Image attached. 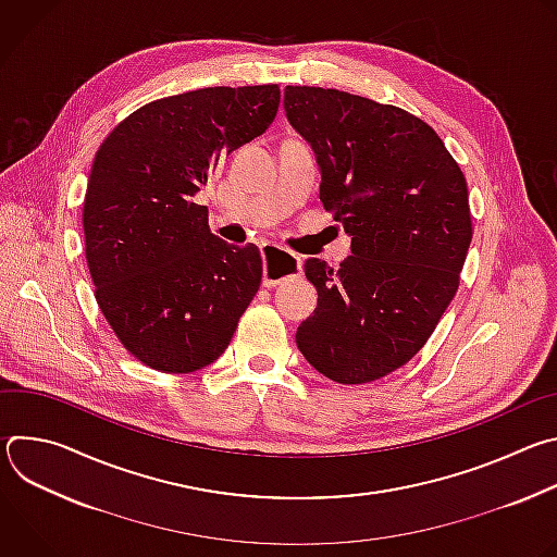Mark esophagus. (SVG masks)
<instances>
[{
  "instance_id": "esophagus-1",
  "label": "esophagus",
  "mask_w": 557,
  "mask_h": 557,
  "mask_svg": "<svg viewBox=\"0 0 557 557\" xmlns=\"http://www.w3.org/2000/svg\"><path fill=\"white\" fill-rule=\"evenodd\" d=\"M262 258H264L262 284L267 288H273V286L282 284L284 280H290V277L301 273V258H297L290 251H284L282 247L264 245L262 247Z\"/></svg>"
}]
</instances>
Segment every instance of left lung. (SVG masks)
Masks as SVG:
<instances>
[{
  "label": "left lung",
  "instance_id": "1",
  "mask_svg": "<svg viewBox=\"0 0 557 557\" xmlns=\"http://www.w3.org/2000/svg\"><path fill=\"white\" fill-rule=\"evenodd\" d=\"M284 110L314 151L324 209L352 235L337 271L304 264L317 308L297 348L337 383H370L425 346L458 290L471 243L467 183L438 134L396 106L286 86Z\"/></svg>",
  "mask_w": 557,
  "mask_h": 557
}]
</instances>
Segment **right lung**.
<instances>
[{
    "instance_id": "obj_1",
    "label": "right lung",
    "mask_w": 557,
    "mask_h": 557,
    "mask_svg": "<svg viewBox=\"0 0 557 557\" xmlns=\"http://www.w3.org/2000/svg\"><path fill=\"white\" fill-rule=\"evenodd\" d=\"M277 108V84L165 97L121 121L95 156L84 200L95 297L125 350L153 370L213 363L260 288V249L215 237L196 194Z\"/></svg>"
}]
</instances>
